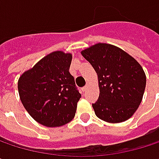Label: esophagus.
<instances>
[{"label":"esophagus","mask_w":159,"mask_h":159,"mask_svg":"<svg viewBox=\"0 0 159 159\" xmlns=\"http://www.w3.org/2000/svg\"><path fill=\"white\" fill-rule=\"evenodd\" d=\"M87 88H88V84H86L85 86H84V87L82 88V91H83V92H85V91L87 90Z\"/></svg>","instance_id":"obj_1"}]
</instances>
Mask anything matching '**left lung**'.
Listing matches in <instances>:
<instances>
[{
  "mask_svg": "<svg viewBox=\"0 0 159 159\" xmlns=\"http://www.w3.org/2000/svg\"><path fill=\"white\" fill-rule=\"evenodd\" d=\"M82 55L95 69L98 99L92 104L98 118L112 123L130 119L138 109L146 84L142 66L121 48L98 43Z\"/></svg>",
  "mask_w": 159,
  "mask_h": 159,
  "instance_id": "left-lung-1",
  "label": "left lung"
}]
</instances>
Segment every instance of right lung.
I'll list each match as a JSON object with an SVG mask.
<instances>
[{
    "mask_svg": "<svg viewBox=\"0 0 159 159\" xmlns=\"http://www.w3.org/2000/svg\"><path fill=\"white\" fill-rule=\"evenodd\" d=\"M71 61L70 53L51 52L18 80L23 106L44 126H62L75 115L81 94L69 73Z\"/></svg>",
    "mask_w": 159,
    "mask_h": 159,
    "instance_id": "1",
    "label": "right lung"
}]
</instances>
